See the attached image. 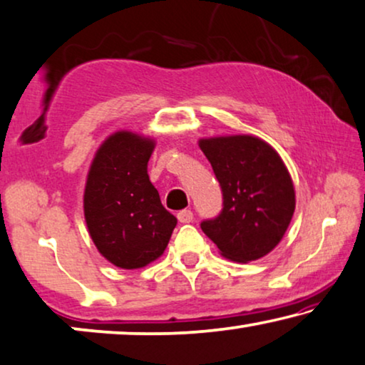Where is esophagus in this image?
<instances>
[{"label":"esophagus","mask_w":365,"mask_h":365,"mask_svg":"<svg viewBox=\"0 0 365 365\" xmlns=\"http://www.w3.org/2000/svg\"><path fill=\"white\" fill-rule=\"evenodd\" d=\"M177 218L180 223H190L193 220L192 210H182V212L177 213Z\"/></svg>","instance_id":"1"}]
</instances>
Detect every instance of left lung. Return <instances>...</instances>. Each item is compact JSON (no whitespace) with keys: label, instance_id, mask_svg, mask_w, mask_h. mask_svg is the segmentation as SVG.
Segmentation results:
<instances>
[{"label":"left lung","instance_id":"1","mask_svg":"<svg viewBox=\"0 0 365 365\" xmlns=\"http://www.w3.org/2000/svg\"><path fill=\"white\" fill-rule=\"evenodd\" d=\"M223 192V210L202 223L220 255L250 263L271 253L289 227L296 208L291 175L279 153L255 135L200 138Z\"/></svg>","mask_w":365,"mask_h":365}]
</instances>
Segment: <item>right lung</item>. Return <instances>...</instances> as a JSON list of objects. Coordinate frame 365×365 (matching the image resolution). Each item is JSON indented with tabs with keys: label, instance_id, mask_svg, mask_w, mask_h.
Returning <instances> with one entry per match:
<instances>
[{
	"label": "right lung",
	"instance_id": "right-lung-1",
	"mask_svg": "<svg viewBox=\"0 0 365 365\" xmlns=\"http://www.w3.org/2000/svg\"><path fill=\"white\" fill-rule=\"evenodd\" d=\"M152 137L110 133L87 172L84 218L96 248L117 268L138 269L160 258L177 218L163 208L147 173Z\"/></svg>",
	"mask_w": 365,
	"mask_h": 365
}]
</instances>
